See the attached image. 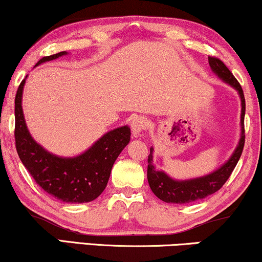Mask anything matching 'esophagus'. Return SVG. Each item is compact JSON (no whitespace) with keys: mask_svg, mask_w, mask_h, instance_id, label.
Instances as JSON below:
<instances>
[{"mask_svg":"<svg viewBox=\"0 0 262 262\" xmlns=\"http://www.w3.org/2000/svg\"><path fill=\"white\" fill-rule=\"evenodd\" d=\"M146 125H148V120H146L144 117H141V116L136 117L135 119L131 121V130L134 132L136 137L141 135L142 132L145 130Z\"/></svg>","mask_w":262,"mask_h":262,"instance_id":"esophagus-1","label":"esophagus"}]
</instances>
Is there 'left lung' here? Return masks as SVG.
Masks as SVG:
<instances>
[{
  "instance_id": "left-lung-1",
  "label": "left lung",
  "mask_w": 262,
  "mask_h": 262,
  "mask_svg": "<svg viewBox=\"0 0 262 262\" xmlns=\"http://www.w3.org/2000/svg\"><path fill=\"white\" fill-rule=\"evenodd\" d=\"M209 64L213 74L230 85L231 88H234L241 99V136H239V141L229 160L220 168H217L212 173L204 175V177L187 179V180H177V179L170 178L163 170L156 169L152 163L154 148L151 146L148 156V182L154 194L164 203L181 205V204L196 202V200L206 198L207 195L213 194L225 184L241 157L243 145H245L246 114V100L243 91L231 71L225 67V64L221 59L209 57Z\"/></svg>"
}]
</instances>
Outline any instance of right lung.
I'll use <instances>...</instances> for the list:
<instances>
[{
	"mask_svg": "<svg viewBox=\"0 0 262 262\" xmlns=\"http://www.w3.org/2000/svg\"><path fill=\"white\" fill-rule=\"evenodd\" d=\"M67 51L41 58L35 64L57 59ZM26 78L15 96V143L21 162L35 182L60 202L88 203L98 198L106 188L117 157L131 139L127 125L106 132L80 155L63 157L50 152L37 143L28 131L23 111V93Z\"/></svg>",
	"mask_w": 262,
	"mask_h": 262,
	"instance_id": "add662e5",
	"label": "right lung"
}]
</instances>
